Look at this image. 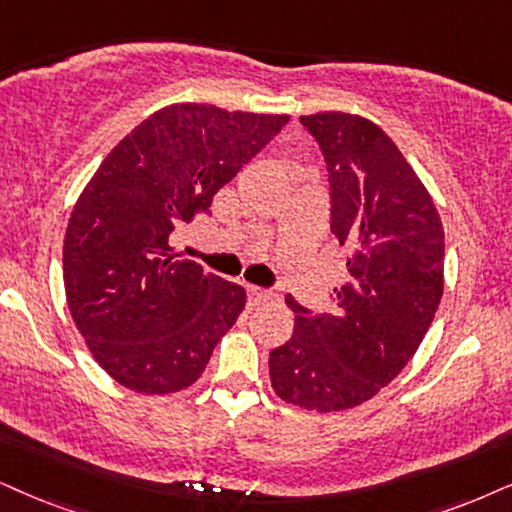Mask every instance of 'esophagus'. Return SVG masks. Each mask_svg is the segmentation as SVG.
<instances>
[{
	"instance_id": "obj_1",
	"label": "esophagus",
	"mask_w": 512,
	"mask_h": 512,
	"mask_svg": "<svg viewBox=\"0 0 512 512\" xmlns=\"http://www.w3.org/2000/svg\"><path fill=\"white\" fill-rule=\"evenodd\" d=\"M271 297H274V293H271L269 288H257V286H248V300H250L252 307H255V304H262V302L271 300Z\"/></svg>"
}]
</instances>
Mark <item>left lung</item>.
<instances>
[{
  "label": "left lung",
  "mask_w": 512,
  "mask_h": 512,
  "mask_svg": "<svg viewBox=\"0 0 512 512\" xmlns=\"http://www.w3.org/2000/svg\"><path fill=\"white\" fill-rule=\"evenodd\" d=\"M323 155L331 229L349 250L333 312L286 295L293 338L271 349L269 378L288 404L342 411L364 404L416 354L442 300L444 229L394 141L349 113L300 118Z\"/></svg>",
  "instance_id": "left-lung-1"
}]
</instances>
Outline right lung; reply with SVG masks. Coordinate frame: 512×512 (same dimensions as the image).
Returning <instances> with one entry per match:
<instances>
[{
    "label": "right lung",
    "instance_id": "1",
    "mask_svg": "<svg viewBox=\"0 0 512 512\" xmlns=\"http://www.w3.org/2000/svg\"><path fill=\"white\" fill-rule=\"evenodd\" d=\"M288 115L179 103L137 125L99 165L70 215L63 283L77 331L120 385L189 387L245 307V288L172 262L170 234L286 127Z\"/></svg>",
    "mask_w": 512,
    "mask_h": 512
}]
</instances>
